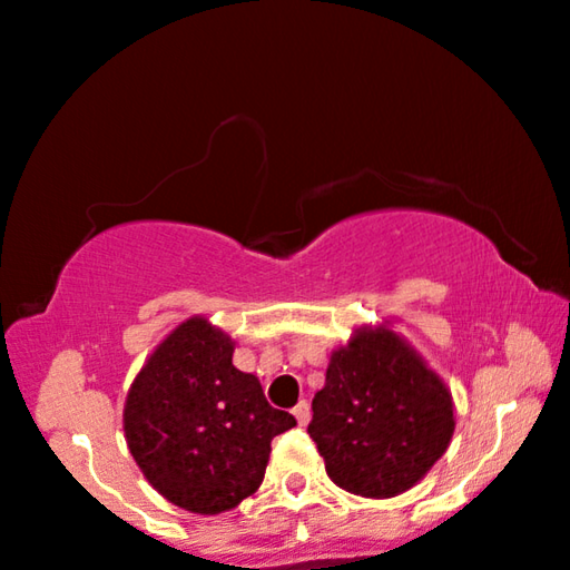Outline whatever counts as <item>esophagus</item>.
Returning a JSON list of instances; mask_svg holds the SVG:
<instances>
[{
  "label": "esophagus",
  "mask_w": 570,
  "mask_h": 570,
  "mask_svg": "<svg viewBox=\"0 0 570 570\" xmlns=\"http://www.w3.org/2000/svg\"><path fill=\"white\" fill-rule=\"evenodd\" d=\"M293 416L298 419V424H301V426L308 424V422H311V406H308V401H298V403H295Z\"/></svg>",
  "instance_id": "34e87169"
}]
</instances>
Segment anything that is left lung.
<instances>
[{"mask_svg":"<svg viewBox=\"0 0 570 570\" xmlns=\"http://www.w3.org/2000/svg\"><path fill=\"white\" fill-rule=\"evenodd\" d=\"M452 432L450 387L391 324L354 328L332 352L308 434L340 489L399 497L448 452Z\"/></svg>","mask_w":570,"mask_h":570,"instance_id":"1","label":"left lung"}]
</instances>
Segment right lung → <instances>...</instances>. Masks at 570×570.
Masks as SVG:
<instances>
[{
	"instance_id": "1",
	"label": "right lung",
	"mask_w": 570,
	"mask_h": 570,
	"mask_svg": "<svg viewBox=\"0 0 570 570\" xmlns=\"http://www.w3.org/2000/svg\"><path fill=\"white\" fill-rule=\"evenodd\" d=\"M295 426L257 375L234 367V340L193 316L164 336L130 383L122 432L146 481L193 514H220L262 485L272 440Z\"/></svg>"
}]
</instances>
